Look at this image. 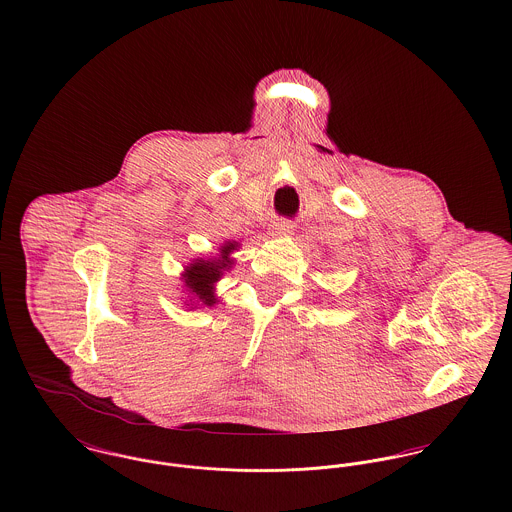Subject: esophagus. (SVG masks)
Here are the masks:
<instances>
[{
  "label": "esophagus",
  "instance_id": "1",
  "mask_svg": "<svg viewBox=\"0 0 512 512\" xmlns=\"http://www.w3.org/2000/svg\"><path fill=\"white\" fill-rule=\"evenodd\" d=\"M292 232V224L290 222H286V220H280V222H275L273 226H271V236L280 237V236H288Z\"/></svg>",
  "mask_w": 512,
  "mask_h": 512
}]
</instances>
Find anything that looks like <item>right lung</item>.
Instances as JSON below:
<instances>
[{"mask_svg": "<svg viewBox=\"0 0 512 512\" xmlns=\"http://www.w3.org/2000/svg\"><path fill=\"white\" fill-rule=\"evenodd\" d=\"M239 249V241H224L218 247L216 255L210 257H197L193 259L181 273V286L185 288L183 292L189 294L185 298V306H189V310H197L198 306H206V308H214L218 304V296H216V282L224 276L226 271H232V267L236 265V259L232 257V253Z\"/></svg>", "mask_w": 512, "mask_h": 512, "instance_id": "add662e5", "label": "right lung"}]
</instances>
